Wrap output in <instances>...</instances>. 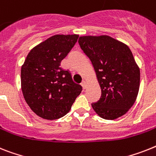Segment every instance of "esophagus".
<instances>
[{
  "instance_id": "34e87169",
  "label": "esophagus",
  "mask_w": 156,
  "mask_h": 156,
  "mask_svg": "<svg viewBox=\"0 0 156 156\" xmlns=\"http://www.w3.org/2000/svg\"><path fill=\"white\" fill-rule=\"evenodd\" d=\"M81 86L83 87V89H85L86 87H87V83H86L85 80H83L82 81V83H81Z\"/></svg>"
}]
</instances>
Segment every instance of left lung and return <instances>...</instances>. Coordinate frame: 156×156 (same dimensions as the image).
<instances>
[{
    "label": "left lung",
    "instance_id": "left-lung-1",
    "mask_svg": "<svg viewBox=\"0 0 156 156\" xmlns=\"http://www.w3.org/2000/svg\"><path fill=\"white\" fill-rule=\"evenodd\" d=\"M78 42L92 61L101 88V96L92 103V108L105 119L123 115L136 101L140 88V69L132 51L108 36L80 37Z\"/></svg>",
    "mask_w": 156,
    "mask_h": 156
}]
</instances>
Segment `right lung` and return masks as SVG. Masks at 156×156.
<instances>
[{"label":"right lung","mask_w":156,"mask_h":156,"mask_svg":"<svg viewBox=\"0 0 156 156\" xmlns=\"http://www.w3.org/2000/svg\"><path fill=\"white\" fill-rule=\"evenodd\" d=\"M78 35H55L28 54L21 67V90L30 108L45 119H60L70 111L82 87L60 62L76 43Z\"/></svg>","instance_id":"add662e5"}]
</instances>
